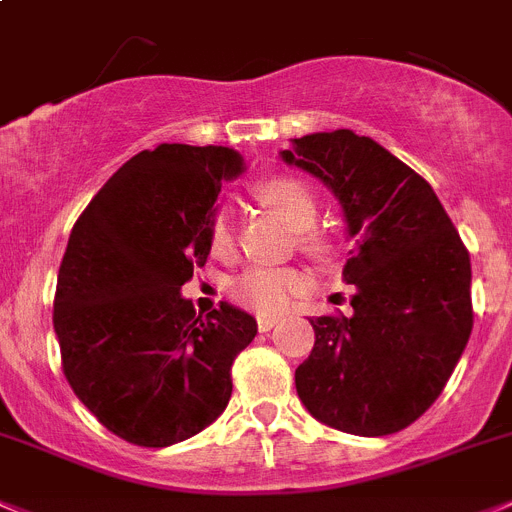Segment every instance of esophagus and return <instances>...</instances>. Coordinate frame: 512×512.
Here are the masks:
<instances>
[{"label": "esophagus", "mask_w": 512, "mask_h": 512, "mask_svg": "<svg viewBox=\"0 0 512 512\" xmlns=\"http://www.w3.org/2000/svg\"><path fill=\"white\" fill-rule=\"evenodd\" d=\"M280 318H275V315H257V328H260L262 333H267L270 328L278 326Z\"/></svg>", "instance_id": "esophagus-1"}]
</instances>
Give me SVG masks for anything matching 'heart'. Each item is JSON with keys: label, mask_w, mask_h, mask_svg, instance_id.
Returning <instances> with one entry per match:
<instances>
[{"label": "heart", "mask_w": 512, "mask_h": 512, "mask_svg": "<svg viewBox=\"0 0 512 512\" xmlns=\"http://www.w3.org/2000/svg\"><path fill=\"white\" fill-rule=\"evenodd\" d=\"M257 197L278 212L298 232L300 247L315 257H328L333 252L331 234L315 227L318 222V194L298 174L267 176L257 186ZM209 250L217 257L234 252V222L229 212H217L209 222ZM308 288V278L293 267L252 265L232 280V298L257 313H283L300 293Z\"/></svg>", "instance_id": "heart-1"}]
</instances>
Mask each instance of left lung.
I'll return each instance as SVG.
<instances>
[{
    "instance_id": "left-lung-1",
    "label": "left lung",
    "mask_w": 512,
    "mask_h": 512,
    "mask_svg": "<svg viewBox=\"0 0 512 512\" xmlns=\"http://www.w3.org/2000/svg\"><path fill=\"white\" fill-rule=\"evenodd\" d=\"M283 161L336 194L358 237L343 267L353 313L310 318L313 351L295 369L300 401L341 432H399L437 401L467 346L470 252L432 186L374 138L310 133Z\"/></svg>"
}]
</instances>
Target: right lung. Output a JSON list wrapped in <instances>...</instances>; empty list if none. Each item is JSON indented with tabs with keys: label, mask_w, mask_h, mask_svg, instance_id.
<instances>
[{
	"label": "right lung",
	"mask_w": 512,
	"mask_h": 512,
	"mask_svg": "<svg viewBox=\"0 0 512 512\" xmlns=\"http://www.w3.org/2000/svg\"><path fill=\"white\" fill-rule=\"evenodd\" d=\"M242 171L224 146L161 143L121 166L70 232L55 290L62 371L116 437L169 447L202 432L232 396V364L257 323L181 298L207 265L222 179Z\"/></svg>",
	"instance_id": "obj_1"
}]
</instances>
